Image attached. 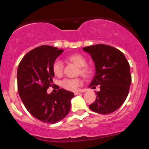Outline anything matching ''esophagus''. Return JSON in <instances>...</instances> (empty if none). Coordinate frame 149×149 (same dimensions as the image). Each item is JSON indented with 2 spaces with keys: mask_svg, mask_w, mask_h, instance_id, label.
Wrapping results in <instances>:
<instances>
[{
  "mask_svg": "<svg viewBox=\"0 0 149 149\" xmlns=\"http://www.w3.org/2000/svg\"><path fill=\"white\" fill-rule=\"evenodd\" d=\"M81 93H82L81 91H76V92H74V94L75 95H78V94H81Z\"/></svg>",
  "mask_w": 149,
  "mask_h": 149,
  "instance_id": "34e87169",
  "label": "esophagus"
}]
</instances>
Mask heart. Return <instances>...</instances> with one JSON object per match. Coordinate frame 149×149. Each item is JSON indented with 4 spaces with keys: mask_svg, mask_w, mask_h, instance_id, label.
<instances>
[{
    "mask_svg": "<svg viewBox=\"0 0 149 149\" xmlns=\"http://www.w3.org/2000/svg\"><path fill=\"white\" fill-rule=\"evenodd\" d=\"M66 60L78 67L77 71V74H81L84 77H89L93 74V68L86 64V59L82 54H73L67 56ZM52 71L56 76H61L63 72V63L59 60H55L52 64ZM82 84L83 81L81 77H75L63 79L60 83V85L66 90L76 91L82 85Z\"/></svg>",
    "mask_w": 149,
    "mask_h": 149,
    "instance_id": "obj_1",
    "label": "heart"
}]
</instances>
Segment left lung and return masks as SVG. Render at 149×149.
<instances>
[{
    "label": "left lung",
    "mask_w": 149,
    "mask_h": 149,
    "mask_svg": "<svg viewBox=\"0 0 149 149\" xmlns=\"http://www.w3.org/2000/svg\"><path fill=\"white\" fill-rule=\"evenodd\" d=\"M83 50L91 55L95 66V74L89 87L100 86L95 101L89 108L99 114L111 113L127 97L131 83L130 65L122 51L112 46L98 44Z\"/></svg>",
    "instance_id": "obj_1"
}]
</instances>
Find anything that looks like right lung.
I'll list each match as a JSON object with an SVG mask.
<instances>
[{"instance_id":"obj_1","label":"right lung","mask_w":149,"mask_h":149,"mask_svg":"<svg viewBox=\"0 0 149 149\" xmlns=\"http://www.w3.org/2000/svg\"><path fill=\"white\" fill-rule=\"evenodd\" d=\"M63 50L42 45L29 51L21 60L17 71L18 91L24 105L36 119L54 124L63 119L71 109L74 93L59 89L48 94L54 74L52 64Z\"/></svg>"}]
</instances>
